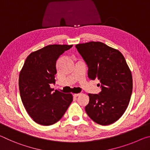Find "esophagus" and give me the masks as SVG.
Instances as JSON below:
<instances>
[{"label": "esophagus", "instance_id": "1", "mask_svg": "<svg viewBox=\"0 0 150 150\" xmlns=\"http://www.w3.org/2000/svg\"><path fill=\"white\" fill-rule=\"evenodd\" d=\"M81 94V93H79V94H74L73 96H74V97H78V96H80Z\"/></svg>", "mask_w": 150, "mask_h": 150}]
</instances>
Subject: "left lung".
<instances>
[{
	"mask_svg": "<svg viewBox=\"0 0 150 150\" xmlns=\"http://www.w3.org/2000/svg\"><path fill=\"white\" fill-rule=\"evenodd\" d=\"M88 66L89 79L100 81L101 92L88 94L85 110L96 123L106 126L120 118L127 109L133 88L131 71L119 50L100 42L76 45Z\"/></svg>",
	"mask_w": 150,
	"mask_h": 150,
	"instance_id": "left-lung-1",
	"label": "left lung"
}]
</instances>
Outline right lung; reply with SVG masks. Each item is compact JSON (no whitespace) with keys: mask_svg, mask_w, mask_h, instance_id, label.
<instances>
[{"mask_svg":"<svg viewBox=\"0 0 150 150\" xmlns=\"http://www.w3.org/2000/svg\"><path fill=\"white\" fill-rule=\"evenodd\" d=\"M72 45H48L26 58L19 75L20 95L24 108L33 120L50 126L62 118L73 100L71 94L58 90L52 93L50 86L55 84L56 64L59 57Z\"/></svg>","mask_w":150,"mask_h":150,"instance_id":"obj_1","label":"right lung"}]
</instances>
